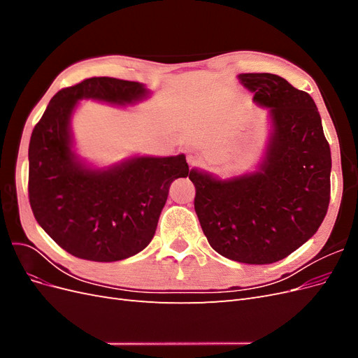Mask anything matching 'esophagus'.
I'll use <instances>...</instances> for the list:
<instances>
[{"label":"esophagus","mask_w":358,"mask_h":358,"mask_svg":"<svg viewBox=\"0 0 358 358\" xmlns=\"http://www.w3.org/2000/svg\"><path fill=\"white\" fill-rule=\"evenodd\" d=\"M187 161H188V164H189L191 167H194V166H197L199 162H200V157H199L197 154H189V155L187 157Z\"/></svg>","instance_id":"obj_1"}]
</instances>
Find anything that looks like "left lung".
Here are the masks:
<instances>
[{"label": "left lung", "instance_id": "1", "mask_svg": "<svg viewBox=\"0 0 358 358\" xmlns=\"http://www.w3.org/2000/svg\"><path fill=\"white\" fill-rule=\"evenodd\" d=\"M268 110L270 136L257 170L221 179L192 169L194 208L216 252L246 264L288 257L317 233L330 203V146L312 96L272 73H242Z\"/></svg>", "mask_w": 358, "mask_h": 358}]
</instances>
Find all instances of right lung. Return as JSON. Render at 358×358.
<instances>
[{
	"label": "right lung",
	"mask_w": 358,
	"mask_h": 358,
	"mask_svg": "<svg viewBox=\"0 0 358 358\" xmlns=\"http://www.w3.org/2000/svg\"><path fill=\"white\" fill-rule=\"evenodd\" d=\"M149 96L143 83L91 78L53 95L32 129L28 194L32 213L74 257L110 263L149 245L171 182L187 178L185 155L129 157L92 167L74 150L71 116L80 100L133 106Z\"/></svg>",
	"instance_id": "1"
}]
</instances>
